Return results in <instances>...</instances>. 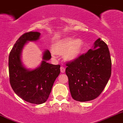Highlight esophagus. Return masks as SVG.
I'll return each mask as SVG.
<instances>
[{
	"label": "esophagus",
	"instance_id": "34e87169",
	"mask_svg": "<svg viewBox=\"0 0 123 123\" xmlns=\"http://www.w3.org/2000/svg\"><path fill=\"white\" fill-rule=\"evenodd\" d=\"M65 68L64 67H63V66H62V67H61V73H64L65 72Z\"/></svg>",
	"mask_w": 123,
	"mask_h": 123
}]
</instances>
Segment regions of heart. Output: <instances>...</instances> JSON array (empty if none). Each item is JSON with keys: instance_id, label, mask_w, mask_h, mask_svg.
Returning a JSON list of instances; mask_svg holds the SVG:
<instances>
[{"instance_id": "1", "label": "heart", "mask_w": 123, "mask_h": 123, "mask_svg": "<svg viewBox=\"0 0 123 123\" xmlns=\"http://www.w3.org/2000/svg\"><path fill=\"white\" fill-rule=\"evenodd\" d=\"M83 42L80 39L66 37L58 41L54 46V51L58 54L64 53V59L73 61L80 56L83 48Z\"/></svg>"}]
</instances>
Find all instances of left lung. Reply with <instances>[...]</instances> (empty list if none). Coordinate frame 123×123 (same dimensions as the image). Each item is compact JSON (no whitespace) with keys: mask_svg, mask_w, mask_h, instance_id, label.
<instances>
[{"mask_svg":"<svg viewBox=\"0 0 123 123\" xmlns=\"http://www.w3.org/2000/svg\"><path fill=\"white\" fill-rule=\"evenodd\" d=\"M72 98L85 102L97 98L111 76V61L108 47L100 38L95 41L93 49L66 63Z\"/></svg>","mask_w":123,"mask_h":123,"instance_id":"obj_1","label":"left lung"}]
</instances>
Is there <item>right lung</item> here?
I'll list each match as a JSON object with an SVG mask.
<instances>
[{"instance_id":"right-lung-1","label":"right lung","mask_w":123,"mask_h":123,"mask_svg":"<svg viewBox=\"0 0 123 123\" xmlns=\"http://www.w3.org/2000/svg\"><path fill=\"white\" fill-rule=\"evenodd\" d=\"M41 33L30 31L24 33L14 44L9 55V82L16 94L28 103L41 105L48 99L53 83L60 74L61 66L47 62L51 57L45 50L41 65L34 70L25 68L21 53L28 41H38Z\"/></svg>"}]
</instances>
